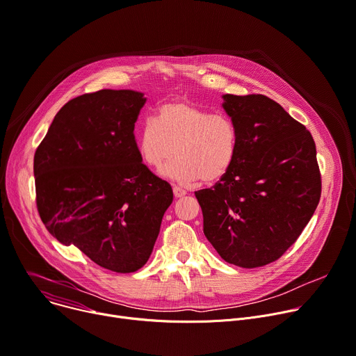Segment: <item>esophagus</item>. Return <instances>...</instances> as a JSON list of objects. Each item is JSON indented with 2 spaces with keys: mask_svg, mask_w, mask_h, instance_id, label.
Returning <instances> with one entry per match:
<instances>
[{
  "mask_svg": "<svg viewBox=\"0 0 356 356\" xmlns=\"http://www.w3.org/2000/svg\"><path fill=\"white\" fill-rule=\"evenodd\" d=\"M172 191H174V197H175V198H182V197L186 195V191L182 189L181 186H174Z\"/></svg>",
  "mask_w": 356,
  "mask_h": 356,
  "instance_id": "esophagus-1",
  "label": "esophagus"
}]
</instances>
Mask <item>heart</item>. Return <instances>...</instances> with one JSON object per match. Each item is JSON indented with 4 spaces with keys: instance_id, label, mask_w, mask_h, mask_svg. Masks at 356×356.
Wrapping results in <instances>:
<instances>
[{
    "instance_id": "1",
    "label": "heart",
    "mask_w": 356,
    "mask_h": 356,
    "mask_svg": "<svg viewBox=\"0 0 356 356\" xmlns=\"http://www.w3.org/2000/svg\"><path fill=\"white\" fill-rule=\"evenodd\" d=\"M136 145L147 165L161 168L174 158L161 175L179 184L216 182L232 168L239 149V135L234 120L212 114L189 101L162 104L156 118H147Z\"/></svg>"
}]
</instances>
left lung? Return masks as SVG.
I'll use <instances>...</instances> for the list:
<instances>
[{
	"label": "left lung",
	"instance_id": "1",
	"mask_svg": "<svg viewBox=\"0 0 356 356\" xmlns=\"http://www.w3.org/2000/svg\"><path fill=\"white\" fill-rule=\"evenodd\" d=\"M239 149L231 171L197 191L204 234L228 264L258 268L277 261L302 234L321 198L311 132L273 99L222 95Z\"/></svg>",
	"mask_w": 356,
	"mask_h": 356
}]
</instances>
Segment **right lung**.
I'll use <instances>...</instances> for the list:
<instances>
[{
    "label": "right lung",
    "instance_id": "obj_1",
    "mask_svg": "<svg viewBox=\"0 0 356 356\" xmlns=\"http://www.w3.org/2000/svg\"><path fill=\"white\" fill-rule=\"evenodd\" d=\"M145 101L132 90L79 95L57 113L34 155L37 208L48 232L120 273L147 264L174 198L136 147Z\"/></svg>",
    "mask_w": 356,
    "mask_h": 356
}]
</instances>
